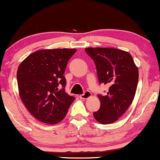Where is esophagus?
<instances>
[{
	"instance_id": "esophagus-1",
	"label": "esophagus",
	"mask_w": 160,
	"mask_h": 160,
	"mask_svg": "<svg viewBox=\"0 0 160 160\" xmlns=\"http://www.w3.org/2000/svg\"><path fill=\"white\" fill-rule=\"evenodd\" d=\"M91 96H92V93L90 92L86 91L83 94L80 95V98L81 99H87V98H90Z\"/></svg>"
}]
</instances>
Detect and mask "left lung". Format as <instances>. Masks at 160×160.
<instances>
[{
	"mask_svg": "<svg viewBox=\"0 0 160 160\" xmlns=\"http://www.w3.org/2000/svg\"><path fill=\"white\" fill-rule=\"evenodd\" d=\"M85 51L95 62L99 82L110 86L107 95H98L101 106L93 116L102 124L114 122L132 103L138 69L126 51L105 47H88Z\"/></svg>",
	"mask_w": 160,
	"mask_h": 160,
	"instance_id": "8db88e82",
	"label": "left lung"
}]
</instances>
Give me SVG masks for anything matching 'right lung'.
Segmentation results:
<instances>
[{
    "mask_svg": "<svg viewBox=\"0 0 160 160\" xmlns=\"http://www.w3.org/2000/svg\"><path fill=\"white\" fill-rule=\"evenodd\" d=\"M76 49H41L29 55L17 70L19 96L40 122L56 124L65 118L74 97L65 92L64 74Z\"/></svg>",
    "mask_w": 160,
    "mask_h": 160,
    "instance_id": "obj_1",
    "label": "right lung"
}]
</instances>
